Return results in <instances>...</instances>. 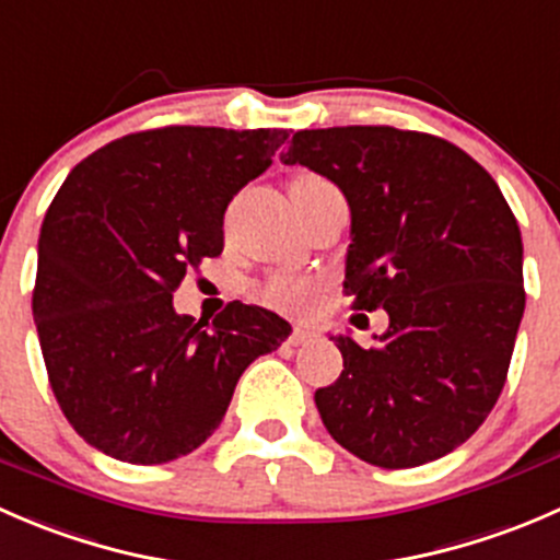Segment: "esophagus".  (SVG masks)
<instances>
[{
  "label": "esophagus",
  "instance_id": "1",
  "mask_svg": "<svg viewBox=\"0 0 560 560\" xmlns=\"http://www.w3.org/2000/svg\"><path fill=\"white\" fill-rule=\"evenodd\" d=\"M312 336H314V332L308 330V327H295V330H292V336H290V343H295V347H298V343H306Z\"/></svg>",
  "mask_w": 560,
  "mask_h": 560
}]
</instances>
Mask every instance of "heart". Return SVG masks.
Returning <instances> with one entry per match:
<instances>
[{
	"label": "heart",
	"instance_id": "obj_1",
	"mask_svg": "<svg viewBox=\"0 0 560 560\" xmlns=\"http://www.w3.org/2000/svg\"><path fill=\"white\" fill-rule=\"evenodd\" d=\"M322 180L325 178L306 173L298 175L292 184H322ZM316 295H319V281L301 279V276L290 273H273L254 287V301L273 308V312H306V308H312Z\"/></svg>",
	"mask_w": 560,
	"mask_h": 560
}]
</instances>
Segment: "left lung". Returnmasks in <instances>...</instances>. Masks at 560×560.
<instances>
[{"label":"left lung","mask_w":560,"mask_h":560,"mask_svg":"<svg viewBox=\"0 0 560 560\" xmlns=\"http://www.w3.org/2000/svg\"><path fill=\"white\" fill-rule=\"evenodd\" d=\"M281 162L347 195L343 295L389 314L374 347L332 336L343 371L314 395L327 433L382 468L453 453L493 411L525 308L521 228L499 184L450 140L385 124L301 129Z\"/></svg>","instance_id":"left-lung-1"}]
</instances>
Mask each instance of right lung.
Returning <instances> with one entry per match:
<instances>
[{
    "label": "right lung",
    "instance_id": "add662e5",
    "mask_svg": "<svg viewBox=\"0 0 560 560\" xmlns=\"http://www.w3.org/2000/svg\"><path fill=\"white\" fill-rule=\"evenodd\" d=\"M284 129L160 127L124 135L56 191L32 290L56 404L100 453L124 463L189 455L219 428L254 358L292 327L233 301L208 322L173 292L224 246L233 195L273 165Z\"/></svg>",
    "mask_w": 560,
    "mask_h": 560
}]
</instances>
